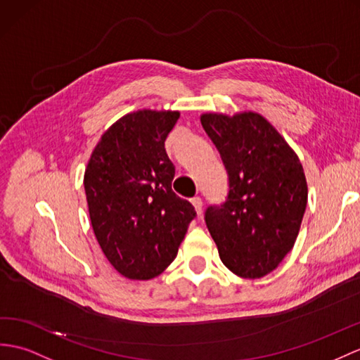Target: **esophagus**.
I'll return each instance as SVG.
<instances>
[{"mask_svg":"<svg viewBox=\"0 0 360 360\" xmlns=\"http://www.w3.org/2000/svg\"><path fill=\"white\" fill-rule=\"evenodd\" d=\"M191 203H192V206H194L197 215H201V210H203V201H201V198L200 197L191 198Z\"/></svg>","mask_w":360,"mask_h":360,"instance_id":"esophagus-1","label":"esophagus"}]
</instances>
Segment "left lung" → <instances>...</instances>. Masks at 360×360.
<instances>
[{"instance_id":"obj_1","label":"left lung","mask_w":360,"mask_h":360,"mask_svg":"<svg viewBox=\"0 0 360 360\" xmlns=\"http://www.w3.org/2000/svg\"><path fill=\"white\" fill-rule=\"evenodd\" d=\"M229 174V195L205 220L223 264L241 278L274 271L295 246L307 206L300 157L255 111L200 116Z\"/></svg>"}]
</instances>
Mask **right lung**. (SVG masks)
Instances as JSON below:
<instances>
[{"instance_id": "1", "label": "right lung", "mask_w": 360, "mask_h": 360, "mask_svg": "<svg viewBox=\"0 0 360 360\" xmlns=\"http://www.w3.org/2000/svg\"><path fill=\"white\" fill-rule=\"evenodd\" d=\"M180 111L137 110L105 131L84 174L89 214L105 258L128 279L155 278L177 257L195 209L172 192L165 151Z\"/></svg>"}]
</instances>
